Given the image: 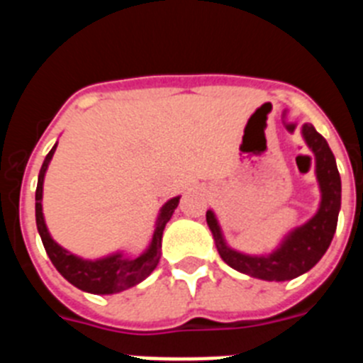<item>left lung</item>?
<instances>
[{"label": "left lung", "instance_id": "1", "mask_svg": "<svg viewBox=\"0 0 363 363\" xmlns=\"http://www.w3.org/2000/svg\"><path fill=\"white\" fill-rule=\"evenodd\" d=\"M301 136L314 154L316 179H318L320 192H322V201H320L316 214L303 225L291 230L277 251H272L267 256H251L234 251L223 240L220 223H218L214 213L207 211V225L213 233L221 259L236 271L252 278L267 281H285L300 277L318 264L335 236L340 203H342V179H340L335 154L327 145L325 138L316 133L311 123L301 127Z\"/></svg>", "mask_w": 363, "mask_h": 363}]
</instances>
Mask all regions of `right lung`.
<instances>
[{
	"instance_id": "obj_1",
	"label": "right lung",
	"mask_w": 363,
	"mask_h": 363,
	"mask_svg": "<svg viewBox=\"0 0 363 363\" xmlns=\"http://www.w3.org/2000/svg\"><path fill=\"white\" fill-rule=\"evenodd\" d=\"M56 145L50 149L47 154L43 165H41L40 176H38V187H36V225L38 233L41 236L45 251L49 255L50 262L57 272L65 278L67 281L78 287V289L85 291V293L92 294H114L121 293L125 289H130L140 281L145 280L150 272L156 269L162 258V236L163 229H165L167 221L171 220L172 213L178 207L179 196L171 198L160 211V216L156 220V227H154L152 240L150 245L143 255L138 258H127L121 252L116 255L105 256L99 259H83L79 256H74L72 252L65 251L62 245H57L49 234V229L45 225L43 218V207H41V198H43V179L47 167H49L50 160L54 156Z\"/></svg>"
}]
</instances>
